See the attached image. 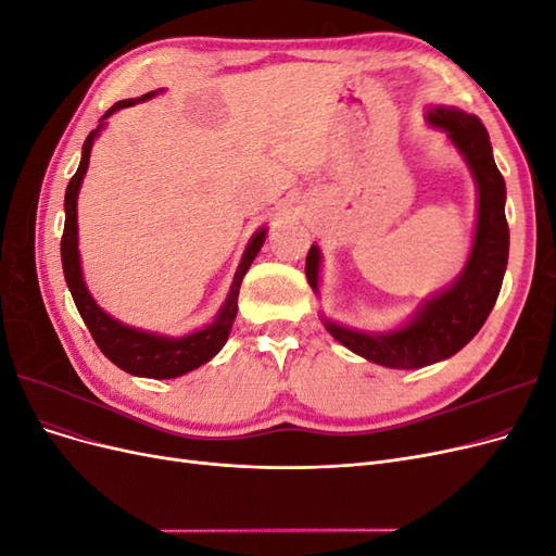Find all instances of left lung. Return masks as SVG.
I'll use <instances>...</instances> for the list:
<instances>
[{"label":"left lung","instance_id":"8db88e82","mask_svg":"<svg viewBox=\"0 0 556 556\" xmlns=\"http://www.w3.org/2000/svg\"><path fill=\"white\" fill-rule=\"evenodd\" d=\"M429 121L447 131L478 182V227L466 268L450 290L427 301L408 327L392 333L371 336L325 323L333 339L348 350L390 368H422L459 352L490 317L508 266L506 180L494 162L490 134L480 117L457 109H433ZM317 268L319 250L313 245L306 257V278L313 290H317Z\"/></svg>","mask_w":556,"mask_h":556}]
</instances>
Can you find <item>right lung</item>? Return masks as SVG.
I'll return each instance as SVG.
<instances>
[{
    "instance_id": "right-lung-1",
    "label": "right lung",
    "mask_w": 556,
    "mask_h": 556,
    "mask_svg": "<svg viewBox=\"0 0 556 556\" xmlns=\"http://www.w3.org/2000/svg\"><path fill=\"white\" fill-rule=\"evenodd\" d=\"M153 92L143 94L141 99H125V102L113 104L102 121L117 109H127L137 102H143V99H150ZM102 129L99 125L94 131L88 134L86 146H83V157L76 174L72 176L70 185H66V194H64V231H62V268H64V278L66 285H70L74 304L83 317V323L90 329L92 339L97 348L104 352V355L123 371L131 376H141V378H178L188 371H194L201 364H206L211 357H215L220 348L227 343L229 331L233 319H237V308H239V288L245 271L250 268L252 260L257 257L260 248L264 245L266 239V229L257 231L252 241L248 243L243 260L239 264V271L233 276L229 296L225 301V306L217 315L215 323L206 329L194 331L190 336H182V339H166V336H155V333H146L139 329L125 327L121 323H115L113 317H109L102 308L94 304V299L90 296L86 282H83L80 274V260H78V229H76V197L78 188L83 182V176L88 172V162H90V150L92 141L97 137V131Z\"/></svg>"
}]
</instances>
